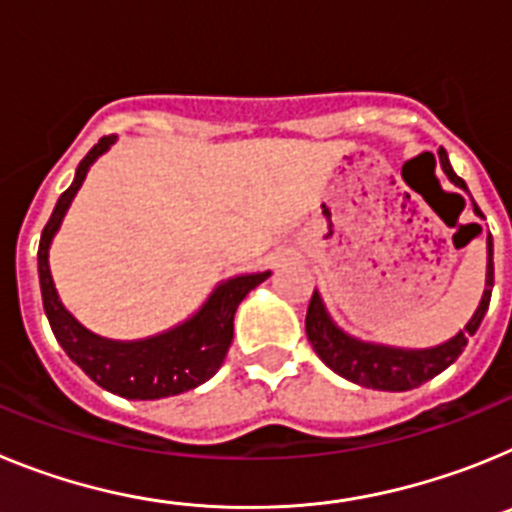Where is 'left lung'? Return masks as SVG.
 I'll use <instances>...</instances> for the list:
<instances>
[{
    "label": "left lung",
    "mask_w": 512,
    "mask_h": 512,
    "mask_svg": "<svg viewBox=\"0 0 512 512\" xmlns=\"http://www.w3.org/2000/svg\"><path fill=\"white\" fill-rule=\"evenodd\" d=\"M441 158V169L446 171L449 182L456 184L459 189L467 192V184L461 176L454 174L449 164L446 151H438ZM474 212L482 217L479 207L474 205ZM492 284H495V264H492V235L487 233V277H485V292L479 300L477 310L469 318V323L456 333L449 341L438 343L431 348H400V346H384V343L361 341V338L351 336L343 328H338L336 320L330 318L328 307H325L323 297L315 289L312 292L310 307H307L305 330L310 338L315 354L323 359L325 366H330L333 372L341 374L348 382L361 384V387H372V390L382 392H408L441 374L443 369H449L461 351L467 348L469 336H474L487 315L492 297Z\"/></svg>",
    "instance_id": "1"
}]
</instances>
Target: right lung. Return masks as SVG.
I'll return each instance as SVG.
<instances>
[{
	"label": "right lung",
	"instance_id": "add662e5",
	"mask_svg": "<svg viewBox=\"0 0 512 512\" xmlns=\"http://www.w3.org/2000/svg\"><path fill=\"white\" fill-rule=\"evenodd\" d=\"M115 140L117 135H104L97 146L81 158L74 182L58 197L56 210L45 223L38 246L40 292H43V307L53 336L69 354V359L81 366V372L112 395L128 397V400H161V397L182 395L200 387L223 366L230 341H233L235 310L251 289L271 277V271L225 279L212 289L210 297L202 302L192 318L158 336L138 338V341H112L84 328L58 297L51 264H48V251L76 192L87 179V171L102 153L110 151Z\"/></svg>",
	"mask_w": 512,
	"mask_h": 512
}]
</instances>
